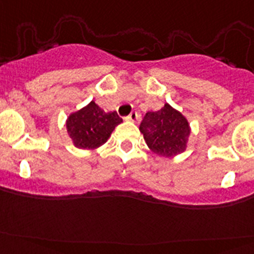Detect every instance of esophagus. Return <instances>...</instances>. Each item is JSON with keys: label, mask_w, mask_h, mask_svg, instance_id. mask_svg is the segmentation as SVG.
Wrapping results in <instances>:
<instances>
[{"label": "esophagus", "mask_w": 254, "mask_h": 254, "mask_svg": "<svg viewBox=\"0 0 254 254\" xmlns=\"http://www.w3.org/2000/svg\"><path fill=\"white\" fill-rule=\"evenodd\" d=\"M127 120H130V122H136L137 119H139V114H137L136 112H132L131 114L127 115V118H125Z\"/></svg>", "instance_id": "esophagus-1"}]
</instances>
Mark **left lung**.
Segmentation results:
<instances>
[{
    "label": "left lung",
    "mask_w": 254,
    "mask_h": 254,
    "mask_svg": "<svg viewBox=\"0 0 254 254\" xmlns=\"http://www.w3.org/2000/svg\"><path fill=\"white\" fill-rule=\"evenodd\" d=\"M148 147L163 157L182 153L187 147L190 127L186 118L170 104L157 112H148L140 124Z\"/></svg>",
    "instance_id": "left-lung-1"
}]
</instances>
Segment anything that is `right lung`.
<instances>
[{
  "label": "right lung",
  "mask_w": 254,
  "mask_h": 254,
  "mask_svg": "<svg viewBox=\"0 0 254 254\" xmlns=\"http://www.w3.org/2000/svg\"><path fill=\"white\" fill-rule=\"evenodd\" d=\"M122 122L117 112L106 113L92 101L88 106L68 117L66 127L76 147L91 150L103 145L114 127Z\"/></svg>",
  "instance_id": "add662e5"
}]
</instances>
